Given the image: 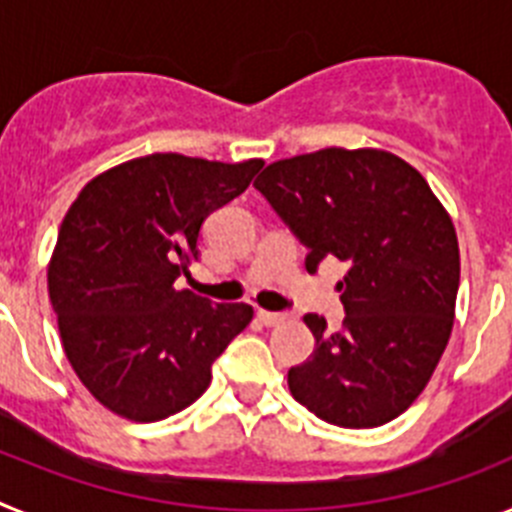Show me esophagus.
I'll list each match as a JSON object with an SVG mask.
<instances>
[{
  "mask_svg": "<svg viewBox=\"0 0 512 512\" xmlns=\"http://www.w3.org/2000/svg\"><path fill=\"white\" fill-rule=\"evenodd\" d=\"M256 318L261 320L264 325H269V328H274V325H282L284 320H289L292 315L289 312H271V310H256Z\"/></svg>",
  "mask_w": 512,
  "mask_h": 512,
  "instance_id": "1",
  "label": "esophagus"
}]
</instances>
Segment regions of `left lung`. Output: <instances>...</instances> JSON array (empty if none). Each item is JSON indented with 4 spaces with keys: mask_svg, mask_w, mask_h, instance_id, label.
Instances as JSON below:
<instances>
[{
    "mask_svg": "<svg viewBox=\"0 0 512 512\" xmlns=\"http://www.w3.org/2000/svg\"><path fill=\"white\" fill-rule=\"evenodd\" d=\"M253 187L307 246L315 271L348 261L343 328L310 312L315 351L287 374L307 410L341 428H377L418 400L454 328L459 241L418 169L379 148H323L266 166Z\"/></svg>",
    "mask_w": 512,
    "mask_h": 512,
    "instance_id": "8db88e82",
    "label": "left lung"
}]
</instances>
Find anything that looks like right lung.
<instances>
[{"mask_svg":"<svg viewBox=\"0 0 512 512\" xmlns=\"http://www.w3.org/2000/svg\"><path fill=\"white\" fill-rule=\"evenodd\" d=\"M261 158L151 153L94 176L63 217L48 295L66 359L94 400L135 423L189 408L253 318L246 302L176 289L205 217L246 192Z\"/></svg>","mask_w":512,"mask_h":512,"instance_id":"1","label":"right lung"}]
</instances>
